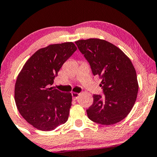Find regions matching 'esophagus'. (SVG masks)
<instances>
[{
  "mask_svg": "<svg viewBox=\"0 0 157 157\" xmlns=\"http://www.w3.org/2000/svg\"><path fill=\"white\" fill-rule=\"evenodd\" d=\"M80 93H72V98L74 100H77L78 99L79 96H80Z\"/></svg>",
  "mask_w": 157,
  "mask_h": 157,
  "instance_id": "34e87169",
  "label": "esophagus"
}]
</instances>
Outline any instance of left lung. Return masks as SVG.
<instances>
[{
	"instance_id": "obj_1",
	"label": "left lung",
	"mask_w": 157,
	"mask_h": 157,
	"mask_svg": "<svg viewBox=\"0 0 157 157\" xmlns=\"http://www.w3.org/2000/svg\"><path fill=\"white\" fill-rule=\"evenodd\" d=\"M75 43L93 75L101 78L100 87L104 95H93V104L86 110L88 118L104 125L116 124L130 112L138 95V83L131 61L104 40H80Z\"/></svg>"
}]
</instances>
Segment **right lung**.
<instances>
[{
	"instance_id": "right-lung-1",
	"label": "right lung",
	"mask_w": 157,
	"mask_h": 157,
	"mask_svg": "<svg viewBox=\"0 0 157 157\" xmlns=\"http://www.w3.org/2000/svg\"><path fill=\"white\" fill-rule=\"evenodd\" d=\"M77 47L72 42L37 51L24 65L15 84L14 98L23 118L34 128L51 131L68 120L72 94L50 86Z\"/></svg>"
}]
</instances>
